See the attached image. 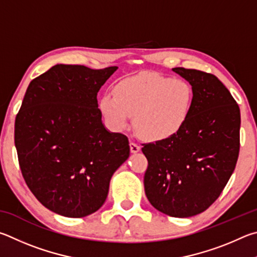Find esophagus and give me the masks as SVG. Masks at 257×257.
<instances>
[{
	"label": "esophagus",
	"mask_w": 257,
	"mask_h": 257,
	"mask_svg": "<svg viewBox=\"0 0 257 257\" xmlns=\"http://www.w3.org/2000/svg\"><path fill=\"white\" fill-rule=\"evenodd\" d=\"M130 149H131L132 154H137V152L141 150V147L134 142H130Z\"/></svg>",
	"instance_id": "obj_1"
}]
</instances>
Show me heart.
I'll use <instances>...</instances> for the list:
<instances>
[{
	"mask_svg": "<svg viewBox=\"0 0 257 257\" xmlns=\"http://www.w3.org/2000/svg\"><path fill=\"white\" fill-rule=\"evenodd\" d=\"M194 91L183 79H172L154 72H146L119 81L114 96L106 93L99 108L115 131L130 124L148 141L169 140L182 131L190 118Z\"/></svg>",
	"mask_w": 257,
	"mask_h": 257,
	"instance_id": "heart-1",
	"label": "heart"
}]
</instances>
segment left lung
<instances>
[{"instance_id":"1","label":"left lung","mask_w":257,"mask_h":257,"mask_svg":"<svg viewBox=\"0 0 257 257\" xmlns=\"http://www.w3.org/2000/svg\"><path fill=\"white\" fill-rule=\"evenodd\" d=\"M192 85L194 102L176 137L148 143L146 195L170 217L203 212L221 194L239 155L240 110L229 90L213 74L175 67Z\"/></svg>"}]
</instances>
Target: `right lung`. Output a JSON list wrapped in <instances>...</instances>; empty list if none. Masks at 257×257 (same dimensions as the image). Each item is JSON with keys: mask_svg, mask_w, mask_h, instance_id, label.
<instances>
[{"mask_svg": "<svg viewBox=\"0 0 257 257\" xmlns=\"http://www.w3.org/2000/svg\"><path fill=\"white\" fill-rule=\"evenodd\" d=\"M118 69L57 64L28 85L15 145L26 184L45 208L82 218L105 203L109 182L130 157L128 139L109 132L97 93Z\"/></svg>", "mask_w": 257, "mask_h": 257, "instance_id": "obj_1", "label": "right lung"}]
</instances>
